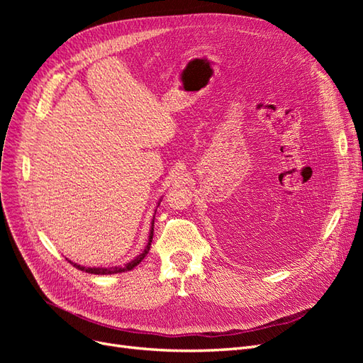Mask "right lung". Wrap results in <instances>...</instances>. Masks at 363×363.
Returning a JSON list of instances; mask_svg holds the SVG:
<instances>
[{
	"label": "right lung",
	"mask_w": 363,
	"mask_h": 363,
	"mask_svg": "<svg viewBox=\"0 0 363 363\" xmlns=\"http://www.w3.org/2000/svg\"><path fill=\"white\" fill-rule=\"evenodd\" d=\"M162 201V200H160ZM160 201L157 203V204H160ZM152 233H155V218H152V221H151V227H150V235H148V242H147V247L144 248V251L140 252L139 256H136L133 260H130V262H127L125 265H123V267H111V268H103V267H94V268H91V267H83V265H79V263H74V262H71L72 265L75 267V268H79V269H82V271H86V272H89V274H98V276H107V274H118V272H125V271H131L135 267H138L139 263L144 260V257L148 255V251H150V247H151V242H152Z\"/></svg>",
	"instance_id": "1"
}]
</instances>
